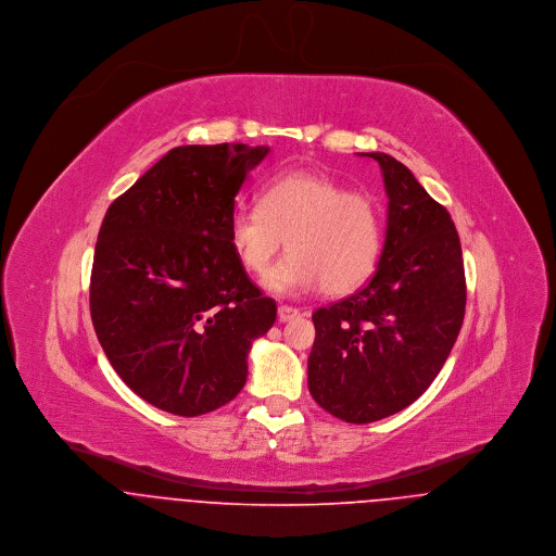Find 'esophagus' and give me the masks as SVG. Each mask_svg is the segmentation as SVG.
I'll list each match as a JSON object with an SVG mask.
<instances>
[{
    "label": "esophagus",
    "instance_id": "esophagus-1",
    "mask_svg": "<svg viewBox=\"0 0 556 556\" xmlns=\"http://www.w3.org/2000/svg\"><path fill=\"white\" fill-rule=\"evenodd\" d=\"M298 315H300V311L293 308V306H280V308H278L280 323H287V320H291V318H295Z\"/></svg>",
    "mask_w": 556,
    "mask_h": 556
}]
</instances>
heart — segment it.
<instances>
[{
    "label": "heart",
    "instance_id": "obj_1",
    "mask_svg": "<svg viewBox=\"0 0 556 556\" xmlns=\"http://www.w3.org/2000/svg\"><path fill=\"white\" fill-rule=\"evenodd\" d=\"M285 239L291 252L265 276L269 291L295 295L320 285L327 295H344L377 265L379 210L327 175L289 170L261 188L258 207H238L229 218L231 250L250 274H263Z\"/></svg>",
    "mask_w": 556,
    "mask_h": 556
}]
</instances>
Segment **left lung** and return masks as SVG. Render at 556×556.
Returning <instances> with one entry per match:
<instances>
[{
	"label": "left lung",
	"instance_id": "1",
	"mask_svg": "<svg viewBox=\"0 0 556 556\" xmlns=\"http://www.w3.org/2000/svg\"><path fill=\"white\" fill-rule=\"evenodd\" d=\"M388 192L386 243L372 278L318 308L308 390L349 424L390 417L441 372L467 306L465 263L450 212L396 159L372 152Z\"/></svg>",
	"mask_w": 556,
	"mask_h": 556
}]
</instances>
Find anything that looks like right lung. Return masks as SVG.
Segmentation results:
<instances>
[{"label": "right lung", "instance_id": "obj_1", "mask_svg": "<svg viewBox=\"0 0 556 556\" xmlns=\"http://www.w3.org/2000/svg\"><path fill=\"white\" fill-rule=\"evenodd\" d=\"M269 148L181 146L117 197L102 220L89 285L113 370L166 413L197 417L238 396L252 340L276 320L229 243L248 173Z\"/></svg>", "mask_w": 556, "mask_h": 556}]
</instances>
